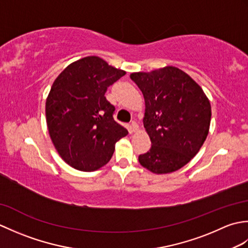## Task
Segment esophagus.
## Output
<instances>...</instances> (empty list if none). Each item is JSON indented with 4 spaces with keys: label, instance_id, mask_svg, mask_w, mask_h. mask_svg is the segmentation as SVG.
<instances>
[{
    "label": "esophagus",
    "instance_id": "obj_1",
    "mask_svg": "<svg viewBox=\"0 0 248 248\" xmlns=\"http://www.w3.org/2000/svg\"><path fill=\"white\" fill-rule=\"evenodd\" d=\"M130 131L132 133L138 132V131H139V124H136L135 121H132V123H131V124H130Z\"/></svg>",
    "mask_w": 248,
    "mask_h": 248
}]
</instances>
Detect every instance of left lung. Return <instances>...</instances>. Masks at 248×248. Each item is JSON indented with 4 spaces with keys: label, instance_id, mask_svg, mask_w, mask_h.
I'll return each instance as SVG.
<instances>
[{
    "label": "left lung",
    "instance_id": "obj_1",
    "mask_svg": "<svg viewBox=\"0 0 248 248\" xmlns=\"http://www.w3.org/2000/svg\"><path fill=\"white\" fill-rule=\"evenodd\" d=\"M145 99L144 127L151 140L140 164L156 175L186 165L207 139L211 104L202 88L173 66L130 75Z\"/></svg>",
    "mask_w": 248,
    "mask_h": 248
}]
</instances>
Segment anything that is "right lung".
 <instances>
[{
    "mask_svg": "<svg viewBox=\"0 0 248 248\" xmlns=\"http://www.w3.org/2000/svg\"><path fill=\"white\" fill-rule=\"evenodd\" d=\"M125 75L98 56L67 66L55 78L46 101L49 134L68 165L93 171L112 157L115 144L128 134L113 118L115 108L105 93Z\"/></svg>",
    "mask_w": 248,
    "mask_h": 248,
    "instance_id": "add662e5",
    "label": "right lung"
}]
</instances>
